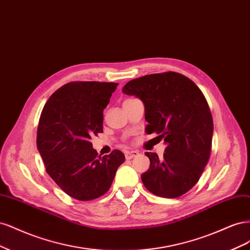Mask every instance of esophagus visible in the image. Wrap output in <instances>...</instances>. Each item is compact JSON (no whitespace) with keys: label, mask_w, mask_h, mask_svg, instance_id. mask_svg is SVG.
I'll return each instance as SVG.
<instances>
[{"label":"esophagus","mask_w":250,"mask_h":250,"mask_svg":"<svg viewBox=\"0 0 250 250\" xmlns=\"http://www.w3.org/2000/svg\"><path fill=\"white\" fill-rule=\"evenodd\" d=\"M125 159L130 160V159L136 157L137 155H139V152L137 151V150H131V151H125Z\"/></svg>","instance_id":"esophagus-1"}]
</instances>
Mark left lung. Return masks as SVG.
<instances>
[{"label":"left lung","instance_id":"8db88e82","mask_svg":"<svg viewBox=\"0 0 250 250\" xmlns=\"http://www.w3.org/2000/svg\"><path fill=\"white\" fill-rule=\"evenodd\" d=\"M123 92L144 104L147 134L164 139L165 152L159 158L146 151L150 165L141 180L152 194L179 197L198 182L211 154L213 118L196 84L178 72L167 71L134 79Z\"/></svg>","mask_w":250,"mask_h":250}]
</instances>
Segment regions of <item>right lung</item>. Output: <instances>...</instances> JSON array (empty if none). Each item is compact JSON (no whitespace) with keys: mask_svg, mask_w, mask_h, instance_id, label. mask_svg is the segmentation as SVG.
Returning <instances> with one entry per match:
<instances>
[{"mask_svg":"<svg viewBox=\"0 0 250 250\" xmlns=\"http://www.w3.org/2000/svg\"><path fill=\"white\" fill-rule=\"evenodd\" d=\"M117 83L70 82L47 100L39 118L37 149L45 170L70 197L95 199L106 193L125 155L99 156L91 136L103 133V111Z\"/></svg>","mask_w":250,"mask_h":250,"instance_id":"obj_1","label":"right lung"}]
</instances>
